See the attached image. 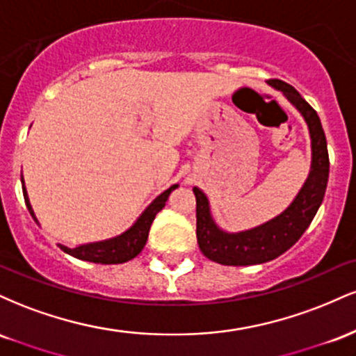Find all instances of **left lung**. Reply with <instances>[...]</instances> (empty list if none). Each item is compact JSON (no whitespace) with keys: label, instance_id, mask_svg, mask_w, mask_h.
I'll list each match as a JSON object with an SVG mask.
<instances>
[{"label":"left lung","instance_id":"obj_1","mask_svg":"<svg viewBox=\"0 0 356 356\" xmlns=\"http://www.w3.org/2000/svg\"><path fill=\"white\" fill-rule=\"evenodd\" d=\"M269 85L281 90L288 100L303 113L312 136L313 161L312 170L303 189L296 195L291 206L276 219L269 220L256 229L227 234L214 224L209 212V202L204 192L194 187L195 218H197V243L202 254L211 261L226 266H249V264L266 263L288 251L303 236L306 227L312 224L318 207L325 197L328 184L330 159L326 137L316 110L306 102L296 88L283 80H269Z\"/></svg>","mask_w":356,"mask_h":356}]
</instances>
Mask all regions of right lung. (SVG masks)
Listing matches in <instances>:
<instances>
[{
	"label": "right lung",
	"mask_w": 356,
	"mask_h": 356,
	"mask_svg": "<svg viewBox=\"0 0 356 356\" xmlns=\"http://www.w3.org/2000/svg\"><path fill=\"white\" fill-rule=\"evenodd\" d=\"M175 187L179 186H172L170 189L162 192V194L159 195V197L155 199L149 207H147L144 214L137 219V222L134 224L129 231L124 232V234L118 236V238L102 241V243L83 244V246L72 248V249L67 246H61V249L73 257H79V259L90 261V263H97V264H120V263H127V261L134 259V257L144 249L147 238H149L150 226H152L155 216H157V212H161L162 207L165 206V201L169 199L170 192H172ZM23 195H24V202H26L28 211H30V214L33 216V219L36 220L33 209H31L30 206V201H28V194H26V189H24V184H23ZM36 222H38V220H36Z\"/></svg>",
	"instance_id": "add662e5"
}]
</instances>
